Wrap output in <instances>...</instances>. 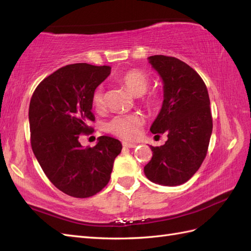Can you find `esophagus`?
I'll use <instances>...</instances> for the list:
<instances>
[{
	"label": "esophagus",
	"instance_id": "esophagus-1",
	"mask_svg": "<svg viewBox=\"0 0 251 251\" xmlns=\"http://www.w3.org/2000/svg\"><path fill=\"white\" fill-rule=\"evenodd\" d=\"M123 146L129 149H134L137 147V145H135V143H130V142H123Z\"/></svg>",
	"mask_w": 251,
	"mask_h": 251
}]
</instances>
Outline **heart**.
I'll return each mask as SVG.
<instances>
[{"label": "heart", "instance_id": "heart-1", "mask_svg": "<svg viewBox=\"0 0 251 251\" xmlns=\"http://www.w3.org/2000/svg\"><path fill=\"white\" fill-rule=\"evenodd\" d=\"M119 83L125 86L135 97H140L150 86V78L146 73L139 70H130L123 73L119 77ZM145 102L148 105H154L157 98L155 95L150 94L145 97ZM104 90L102 86H98L93 93V103L97 108L103 105ZM143 116L140 114L116 115L108 123V130L113 135L119 136L123 139H135L139 136L140 128L143 125Z\"/></svg>", "mask_w": 251, "mask_h": 251}]
</instances>
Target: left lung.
Returning a JSON list of instances; mask_svg holds the SVG:
<instances>
[{
	"mask_svg": "<svg viewBox=\"0 0 251 251\" xmlns=\"http://www.w3.org/2000/svg\"><path fill=\"white\" fill-rule=\"evenodd\" d=\"M163 82L164 100L150 127L152 134H165L164 146L152 147L146 177L156 184L176 186L192 178L204 161L212 132L208 90L201 77L175 57H148Z\"/></svg>",
	"mask_w": 251,
	"mask_h": 251,
	"instance_id": "8db88e82",
	"label": "left lung"
}]
</instances>
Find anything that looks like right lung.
I'll return each mask as SVG.
<instances>
[{"instance_id":"1","label":"right lung","mask_w":251,"mask_h":251,"mask_svg":"<svg viewBox=\"0 0 251 251\" xmlns=\"http://www.w3.org/2000/svg\"><path fill=\"white\" fill-rule=\"evenodd\" d=\"M110 73L109 66L62 67L39 84L30 101L32 150L50 182L73 197L102 190L122 151V143L109 136L99 137L94 148L78 141L92 131L93 93Z\"/></svg>"}]
</instances>
